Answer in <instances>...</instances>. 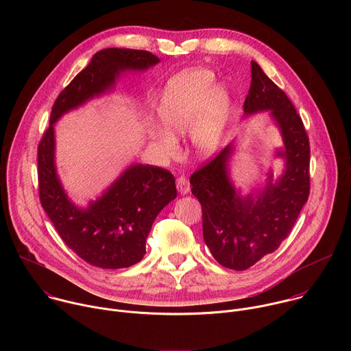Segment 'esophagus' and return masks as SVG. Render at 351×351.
Returning a JSON list of instances; mask_svg holds the SVG:
<instances>
[{
	"label": "esophagus",
	"mask_w": 351,
	"mask_h": 351,
	"mask_svg": "<svg viewBox=\"0 0 351 351\" xmlns=\"http://www.w3.org/2000/svg\"><path fill=\"white\" fill-rule=\"evenodd\" d=\"M176 187L179 190L180 194H187L190 191V184H189V180L184 178V176H179L176 179Z\"/></svg>",
	"instance_id": "esophagus-1"
}]
</instances>
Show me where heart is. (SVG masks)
<instances>
[{"label":"heart","instance_id":"b5f03b06","mask_svg":"<svg viewBox=\"0 0 351 351\" xmlns=\"http://www.w3.org/2000/svg\"><path fill=\"white\" fill-rule=\"evenodd\" d=\"M232 99L229 90L215 83L207 69H190L175 76L165 87L158 106V117L165 128L153 129L152 136L167 157L176 154L173 136H189L198 156H211L219 145Z\"/></svg>","mask_w":351,"mask_h":351}]
</instances>
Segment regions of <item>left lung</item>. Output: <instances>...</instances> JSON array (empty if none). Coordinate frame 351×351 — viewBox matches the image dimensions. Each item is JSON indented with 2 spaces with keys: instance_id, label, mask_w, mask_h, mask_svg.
Listing matches in <instances>:
<instances>
[{
  "instance_id": "1",
  "label": "left lung",
  "mask_w": 351,
  "mask_h": 351,
  "mask_svg": "<svg viewBox=\"0 0 351 351\" xmlns=\"http://www.w3.org/2000/svg\"><path fill=\"white\" fill-rule=\"evenodd\" d=\"M244 114L269 111L278 123L285 158L283 175L257 195L241 197L233 187L228 161L233 145H226L211 161L190 176L191 193L203 210V236L213 257L225 268L244 271L274 253L291 232L310 194V140L294 106L252 61V84L244 99Z\"/></svg>"
}]
</instances>
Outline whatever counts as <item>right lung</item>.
I'll return each instance as SVG.
<instances>
[{
    "mask_svg": "<svg viewBox=\"0 0 351 351\" xmlns=\"http://www.w3.org/2000/svg\"><path fill=\"white\" fill-rule=\"evenodd\" d=\"M160 60L144 49L106 48L60 93L37 148L40 203L64 243L86 263L128 268L145 254V240L160 211L176 197L173 175L160 167L130 165L87 208L76 207L57 176L54 123L68 111L107 93L125 71H145Z\"/></svg>",
    "mask_w": 351,
    "mask_h": 351,
    "instance_id": "1",
    "label": "right lung"
}]
</instances>
